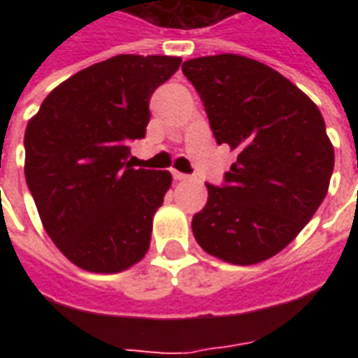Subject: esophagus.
<instances>
[{"mask_svg":"<svg viewBox=\"0 0 358 358\" xmlns=\"http://www.w3.org/2000/svg\"><path fill=\"white\" fill-rule=\"evenodd\" d=\"M172 176H174V180H176V182H186V180L189 178L187 174H182V172H178V171L172 172Z\"/></svg>","mask_w":358,"mask_h":358,"instance_id":"1","label":"esophagus"}]
</instances>
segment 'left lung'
I'll list each match as a JSON object with an SVG mask.
<instances>
[{"label": "left lung", "instance_id": "8db88e82", "mask_svg": "<svg viewBox=\"0 0 358 358\" xmlns=\"http://www.w3.org/2000/svg\"><path fill=\"white\" fill-rule=\"evenodd\" d=\"M218 143L238 153L226 186L192 220L203 251L230 264L287 248L328 194L334 145L315 101L255 59L220 53L184 61Z\"/></svg>", "mask_w": 358, "mask_h": 358}]
</instances>
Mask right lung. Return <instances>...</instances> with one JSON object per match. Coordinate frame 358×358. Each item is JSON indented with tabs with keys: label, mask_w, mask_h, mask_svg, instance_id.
Wrapping results in <instances>:
<instances>
[{
	"label": "right lung",
	"mask_w": 358,
	"mask_h": 358,
	"mask_svg": "<svg viewBox=\"0 0 358 358\" xmlns=\"http://www.w3.org/2000/svg\"><path fill=\"white\" fill-rule=\"evenodd\" d=\"M171 55H117L61 82L24 132V176L43 230L78 268L117 274L145 257L169 171H134L149 97L178 71Z\"/></svg>",
	"instance_id": "add662e5"
}]
</instances>
